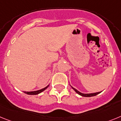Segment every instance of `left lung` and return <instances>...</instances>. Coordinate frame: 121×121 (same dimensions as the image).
I'll return each instance as SVG.
<instances>
[{
  "label": "left lung",
  "mask_w": 121,
  "mask_h": 121,
  "mask_svg": "<svg viewBox=\"0 0 121 121\" xmlns=\"http://www.w3.org/2000/svg\"><path fill=\"white\" fill-rule=\"evenodd\" d=\"M72 89H73L74 91H75V92L77 93V94H78L79 95H82V96H83V97H92V96H95V95H97L98 94H99V93H100L101 92H95V93H91V94H83V93H82V92H79L78 91H77V90H76V89H75V88H73V87H72Z\"/></svg>",
  "instance_id": "1"
}]
</instances>
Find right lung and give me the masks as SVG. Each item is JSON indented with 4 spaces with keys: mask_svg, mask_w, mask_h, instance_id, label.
Returning a JSON list of instances; mask_svg holds the SVG:
<instances>
[{
    "mask_svg": "<svg viewBox=\"0 0 121 121\" xmlns=\"http://www.w3.org/2000/svg\"><path fill=\"white\" fill-rule=\"evenodd\" d=\"M48 86H49V85L45 87V88H43V89H41V90H38V91H31V92H26V91H24V93H26V94H29V95H36V94H39V93H41V92H43V91H44Z\"/></svg>",
    "mask_w": 121,
    "mask_h": 121,
    "instance_id": "1",
    "label": "right lung"
}]
</instances>
